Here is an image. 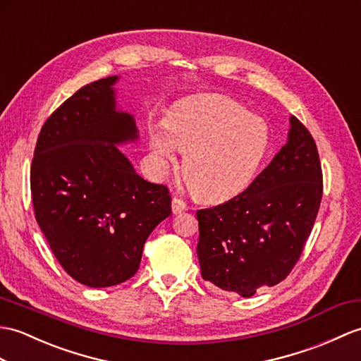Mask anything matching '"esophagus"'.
I'll use <instances>...</instances> for the list:
<instances>
[{
    "mask_svg": "<svg viewBox=\"0 0 361 361\" xmlns=\"http://www.w3.org/2000/svg\"><path fill=\"white\" fill-rule=\"evenodd\" d=\"M186 209H188V204L184 203L181 198H177V197L172 198V212L173 214H180L183 211H186Z\"/></svg>",
    "mask_w": 361,
    "mask_h": 361,
    "instance_id": "34e87169",
    "label": "esophagus"
}]
</instances>
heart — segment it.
Listing matches in <instances>:
<instances>
[{"mask_svg": "<svg viewBox=\"0 0 361 361\" xmlns=\"http://www.w3.org/2000/svg\"><path fill=\"white\" fill-rule=\"evenodd\" d=\"M155 164L164 171L186 152L184 175L204 200H226L252 181L269 149V129L231 98L206 95L181 103L150 133Z\"/></svg>", "mask_w": 361, "mask_h": 361, "instance_id": "1", "label": "heart"}]
</instances>
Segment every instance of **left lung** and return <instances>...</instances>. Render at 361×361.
Wrapping results in <instances>:
<instances>
[{
  "label": "left lung",
  "mask_w": 361,
  "mask_h": 361,
  "mask_svg": "<svg viewBox=\"0 0 361 361\" xmlns=\"http://www.w3.org/2000/svg\"><path fill=\"white\" fill-rule=\"evenodd\" d=\"M323 197L317 145L290 116L288 142L245 192L197 211L201 276L223 290L252 297L294 269Z\"/></svg>",
  "instance_id": "8db88e82"
}]
</instances>
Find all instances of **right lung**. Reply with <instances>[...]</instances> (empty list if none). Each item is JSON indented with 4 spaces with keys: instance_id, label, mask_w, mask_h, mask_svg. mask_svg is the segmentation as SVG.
<instances>
[{
    "instance_id": "obj_1",
    "label": "right lung",
    "mask_w": 361,
    "mask_h": 361,
    "mask_svg": "<svg viewBox=\"0 0 361 361\" xmlns=\"http://www.w3.org/2000/svg\"><path fill=\"white\" fill-rule=\"evenodd\" d=\"M118 77L75 92L41 128L30 166L35 219L73 280L115 286L135 275L142 246L171 215L169 189L142 180L116 145L138 138L115 109Z\"/></svg>"
}]
</instances>
